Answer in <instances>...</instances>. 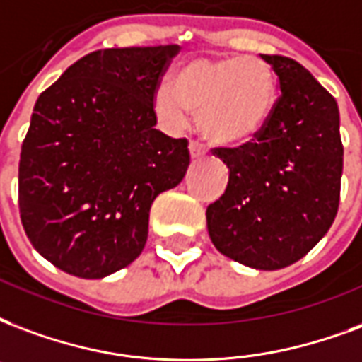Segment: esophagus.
I'll return each instance as SVG.
<instances>
[{
  "instance_id": "obj_1",
  "label": "esophagus",
  "mask_w": 362,
  "mask_h": 362,
  "mask_svg": "<svg viewBox=\"0 0 362 362\" xmlns=\"http://www.w3.org/2000/svg\"><path fill=\"white\" fill-rule=\"evenodd\" d=\"M189 155H192V159H203L207 151L199 141H189Z\"/></svg>"
}]
</instances>
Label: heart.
<instances>
[{
    "mask_svg": "<svg viewBox=\"0 0 362 362\" xmlns=\"http://www.w3.org/2000/svg\"><path fill=\"white\" fill-rule=\"evenodd\" d=\"M155 113L170 128H180L197 113L199 130L216 146H242L257 138L274 109V76L257 57L186 61L153 93Z\"/></svg>",
    "mask_w": 362,
    "mask_h": 362,
    "instance_id": "heart-1",
    "label": "heart"
}]
</instances>
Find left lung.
Segmentation results:
<instances>
[{
  "instance_id": "left-lung-1",
  "label": "left lung",
  "mask_w": 362,
  "mask_h": 362,
  "mask_svg": "<svg viewBox=\"0 0 362 362\" xmlns=\"http://www.w3.org/2000/svg\"><path fill=\"white\" fill-rule=\"evenodd\" d=\"M280 98L253 144L215 149L228 186L207 207L209 238L222 255L257 270L303 259L336 218L344 147L336 99L303 65L261 55Z\"/></svg>"
}]
</instances>
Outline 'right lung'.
<instances>
[{"label": "right lung", "mask_w": 362, "mask_h": 362, "mask_svg": "<svg viewBox=\"0 0 362 362\" xmlns=\"http://www.w3.org/2000/svg\"><path fill=\"white\" fill-rule=\"evenodd\" d=\"M180 45L111 47L40 93L18 163L24 232L78 278H105L146 247L155 197L189 167L188 141L159 132L153 93Z\"/></svg>", "instance_id": "right-lung-1"}]
</instances>
